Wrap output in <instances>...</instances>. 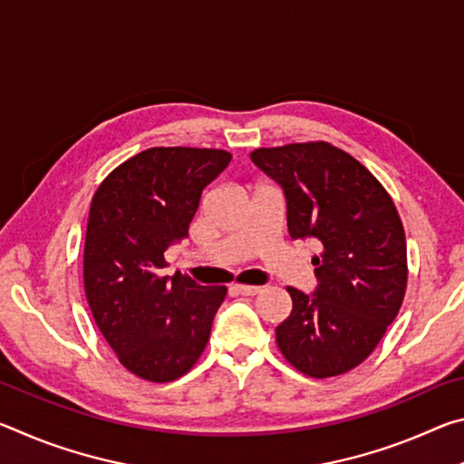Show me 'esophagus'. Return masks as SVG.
<instances>
[{"instance_id": "1", "label": "esophagus", "mask_w": 464, "mask_h": 464, "mask_svg": "<svg viewBox=\"0 0 464 464\" xmlns=\"http://www.w3.org/2000/svg\"><path fill=\"white\" fill-rule=\"evenodd\" d=\"M233 290L237 295H243V296H254L257 293H262V286H249V285H233Z\"/></svg>"}]
</instances>
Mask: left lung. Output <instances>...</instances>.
<instances>
[{"mask_svg": "<svg viewBox=\"0 0 464 464\" xmlns=\"http://www.w3.org/2000/svg\"><path fill=\"white\" fill-rule=\"evenodd\" d=\"M251 160L282 186L293 239L315 237V295L286 286L293 311L276 327L290 364L311 379L352 371L372 354L401 309L407 243L384 186L325 140L260 147Z\"/></svg>", "mask_w": 464, "mask_h": 464, "instance_id": "8db88e82", "label": "left lung"}]
</instances>
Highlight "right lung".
Here are the masks:
<instances>
[{
	"mask_svg": "<svg viewBox=\"0 0 464 464\" xmlns=\"http://www.w3.org/2000/svg\"><path fill=\"white\" fill-rule=\"evenodd\" d=\"M223 149L151 147L98 186L83 246L93 321L129 372L169 382L198 362L227 286L161 276L163 251L188 237L202 190L229 166Z\"/></svg>",
	"mask_w": 464,
	"mask_h": 464,
	"instance_id": "right-lung-1",
	"label": "right lung"
}]
</instances>
